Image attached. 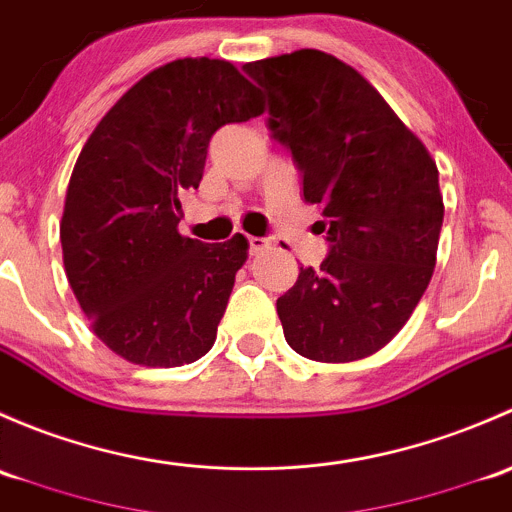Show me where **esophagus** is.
<instances>
[{
    "instance_id": "obj_1",
    "label": "esophagus",
    "mask_w": 512,
    "mask_h": 512,
    "mask_svg": "<svg viewBox=\"0 0 512 512\" xmlns=\"http://www.w3.org/2000/svg\"><path fill=\"white\" fill-rule=\"evenodd\" d=\"M268 246H271V244H268V239H263V236H249V254L251 256L263 254Z\"/></svg>"
}]
</instances>
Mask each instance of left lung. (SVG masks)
<instances>
[{"label":"left lung","mask_w":512,"mask_h":512,"mask_svg":"<svg viewBox=\"0 0 512 512\" xmlns=\"http://www.w3.org/2000/svg\"><path fill=\"white\" fill-rule=\"evenodd\" d=\"M268 93V128L291 150L330 251L276 300L286 342L315 362H352L409 320L436 266L439 170L370 81L315 49L246 63Z\"/></svg>","instance_id":"left-lung-1"}]
</instances>
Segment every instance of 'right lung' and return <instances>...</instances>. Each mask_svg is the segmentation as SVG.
<instances>
[{
  "label": "right lung",
  "instance_id": "1",
  "mask_svg": "<svg viewBox=\"0 0 512 512\" xmlns=\"http://www.w3.org/2000/svg\"><path fill=\"white\" fill-rule=\"evenodd\" d=\"M263 113L229 61L177 59L147 73L83 145L66 189L68 283L115 355L179 367L212 350L249 241L202 244L177 231L221 125Z\"/></svg>",
  "mask_w": 512,
  "mask_h": 512
}]
</instances>
